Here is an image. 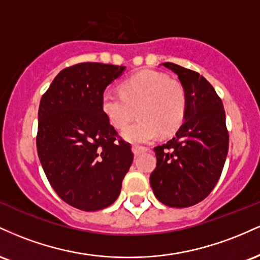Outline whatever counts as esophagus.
<instances>
[{"label":"esophagus","instance_id":"obj_1","mask_svg":"<svg viewBox=\"0 0 260 260\" xmlns=\"http://www.w3.org/2000/svg\"><path fill=\"white\" fill-rule=\"evenodd\" d=\"M132 151L134 153V155H139L142 153H145V151H148V148L136 144V145H133V147H132Z\"/></svg>","mask_w":260,"mask_h":260}]
</instances>
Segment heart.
Masks as SVG:
<instances>
[{"label":"heart","mask_w":260,"mask_h":260,"mask_svg":"<svg viewBox=\"0 0 260 260\" xmlns=\"http://www.w3.org/2000/svg\"><path fill=\"white\" fill-rule=\"evenodd\" d=\"M187 105L184 86L156 71L134 74L122 83L121 92L105 91L101 98L104 113L117 129L125 127L139 112L140 120L122 132L133 143H149L159 133H175L184 120Z\"/></svg>","instance_id":"b5f03b06"}]
</instances>
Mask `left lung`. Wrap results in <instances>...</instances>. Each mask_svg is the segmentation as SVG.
<instances>
[{
  "mask_svg": "<svg viewBox=\"0 0 260 260\" xmlns=\"http://www.w3.org/2000/svg\"><path fill=\"white\" fill-rule=\"evenodd\" d=\"M177 74L188 96L184 121L176 136L154 148L156 168L150 186L157 201L171 208H188L210 194L221 176L229 151L225 110L204 77L165 62Z\"/></svg>",
  "mask_w": 260,
  "mask_h": 260,
  "instance_id": "1",
  "label": "left lung"
}]
</instances>
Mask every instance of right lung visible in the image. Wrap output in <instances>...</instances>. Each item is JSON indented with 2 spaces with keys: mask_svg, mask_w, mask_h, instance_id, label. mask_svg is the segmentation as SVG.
Wrapping results in <instances>:
<instances>
[{
  "mask_svg": "<svg viewBox=\"0 0 260 260\" xmlns=\"http://www.w3.org/2000/svg\"><path fill=\"white\" fill-rule=\"evenodd\" d=\"M123 66L83 62L64 68L40 100L38 155L59 198L84 211L120 196L133 161L131 144L105 116L101 98Z\"/></svg>",
  "mask_w": 260,
  "mask_h": 260,
  "instance_id": "add662e5",
  "label": "right lung"
}]
</instances>
